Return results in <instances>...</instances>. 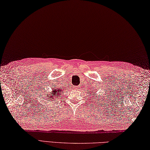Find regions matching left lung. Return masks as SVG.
<instances>
[{"mask_svg": "<svg viewBox=\"0 0 150 150\" xmlns=\"http://www.w3.org/2000/svg\"><path fill=\"white\" fill-rule=\"evenodd\" d=\"M91 94H92V93H91ZM91 94H90V95H91ZM93 98H94V97H93Z\"/></svg>", "mask_w": 150, "mask_h": 150, "instance_id": "left-lung-1", "label": "left lung"}]
</instances>
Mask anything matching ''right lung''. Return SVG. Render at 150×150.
Segmentation results:
<instances>
[{
	"instance_id": "right-lung-1",
	"label": "right lung",
	"mask_w": 150,
	"mask_h": 150,
	"mask_svg": "<svg viewBox=\"0 0 150 150\" xmlns=\"http://www.w3.org/2000/svg\"><path fill=\"white\" fill-rule=\"evenodd\" d=\"M62 91H63V89H62V90L60 89V88H59H59L54 89V91H52L53 93H51L50 94H47V100L48 99H53L54 97H58V95L61 93V92Z\"/></svg>"
}]
</instances>
